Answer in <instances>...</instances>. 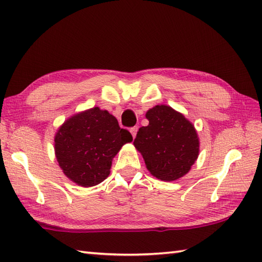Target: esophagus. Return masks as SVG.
I'll return each instance as SVG.
<instances>
[{
  "label": "esophagus",
  "instance_id": "esophagus-1",
  "mask_svg": "<svg viewBox=\"0 0 262 262\" xmlns=\"http://www.w3.org/2000/svg\"><path fill=\"white\" fill-rule=\"evenodd\" d=\"M129 130H130V134H132V136H133V138H135V137H136V134H137L138 128H137V127H132Z\"/></svg>",
  "mask_w": 262,
  "mask_h": 262
}]
</instances>
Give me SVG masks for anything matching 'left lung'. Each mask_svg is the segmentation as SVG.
I'll return each mask as SVG.
<instances>
[{"label": "left lung", "instance_id": "left-lung-1", "mask_svg": "<svg viewBox=\"0 0 262 262\" xmlns=\"http://www.w3.org/2000/svg\"><path fill=\"white\" fill-rule=\"evenodd\" d=\"M148 125L137 132L134 145L151 174L174 181L187 174L199 154V138L193 125L169 105H155L146 113Z\"/></svg>", "mask_w": 262, "mask_h": 262}]
</instances>
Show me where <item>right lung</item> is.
Masks as SVG:
<instances>
[{"mask_svg":"<svg viewBox=\"0 0 262 262\" xmlns=\"http://www.w3.org/2000/svg\"><path fill=\"white\" fill-rule=\"evenodd\" d=\"M133 141L107 110L94 107L72 116L55 135V154L64 174L76 185L93 187L110 173L121 146Z\"/></svg>","mask_w":262,"mask_h":262,"instance_id":"obj_1","label":"right lung"}]
</instances>
